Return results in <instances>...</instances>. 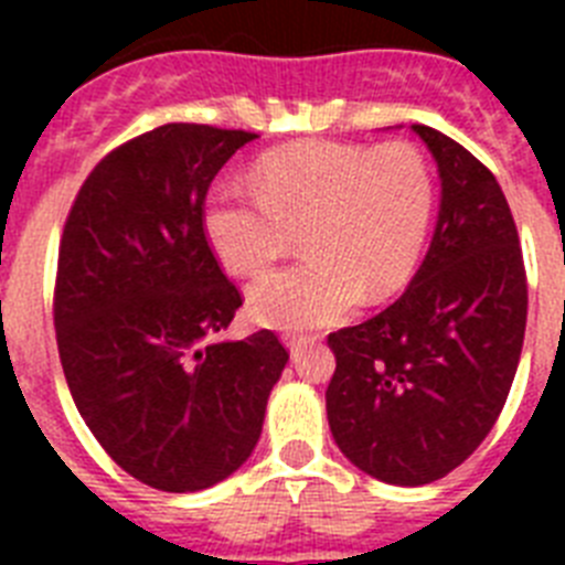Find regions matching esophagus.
<instances>
[{
    "label": "esophagus",
    "instance_id": "34e87169",
    "mask_svg": "<svg viewBox=\"0 0 565 565\" xmlns=\"http://www.w3.org/2000/svg\"><path fill=\"white\" fill-rule=\"evenodd\" d=\"M286 344H288V351H291L294 359L302 356V353H306V348H308L306 339H297V337H286Z\"/></svg>",
    "mask_w": 565,
    "mask_h": 565
}]
</instances>
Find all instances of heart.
<instances>
[{"instance_id": "1", "label": "heart", "mask_w": 565, "mask_h": 565, "mask_svg": "<svg viewBox=\"0 0 565 565\" xmlns=\"http://www.w3.org/2000/svg\"><path fill=\"white\" fill-rule=\"evenodd\" d=\"M433 206L430 163L411 143L311 141L266 154L252 189H214L203 228L239 277L266 271L299 232L308 257L252 282L248 313L266 328L313 331L348 317L362 297L379 302L411 282Z\"/></svg>"}]
</instances>
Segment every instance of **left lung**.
<instances>
[{"label":"left lung","mask_w":565,"mask_h":565,"mask_svg":"<svg viewBox=\"0 0 565 565\" xmlns=\"http://www.w3.org/2000/svg\"><path fill=\"white\" fill-rule=\"evenodd\" d=\"M441 178L436 234L407 291L331 333L328 424L344 458L422 487L467 461L507 404L526 331V268L509 203L476 154L424 124Z\"/></svg>","instance_id":"1"}]
</instances>
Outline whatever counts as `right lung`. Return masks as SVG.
<instances>
[{
    "instance_id": "1",
    "label": "right lung",
    "mask_w": 565,
    "mask_h": 565,
    "mask_svg": "<svg viewBox=\"0 0 565 565\" xmlns=\"http://www.w3.org/2000/svg\"><path fill=\"white\" fill-rule=\"evenodd\" d=\"M257 135L163 124L78 189L58 246L53 322L78 413L124 472L163 492L228 478L263 433L288 362L271 331L212 342L243 297L203 228L214 174Z\"/></svg>"
}]
</instances>
